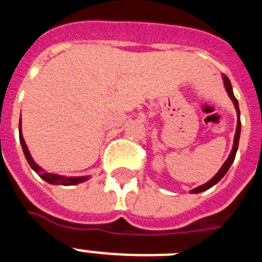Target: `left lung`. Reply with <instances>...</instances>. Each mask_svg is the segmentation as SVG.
<instances>
[{"label": "left lung", "instance_id": "8db88e82", "mask_svg": "<svg viewBox=\"0 0 262 262\" xmlns=\"http://www.w3.org/2000/svg\"><path fill=\"white\" fill-rule=\"evenodd\" d=\"M222 77H223V83H224V88H226V91H227L228 96H230V99L232 100V103H234V107H235L236 110V115H238V121H236V130H235V136H234V144H232V149L231 152H230V155H228L227 160L224 162L223 166L220 167V170L215 174V177H212L209 181H208L207 183H204V185H200V186L194 187L193 190H190V193H194V194H197V193H201V191H205L208 190V189H211L212 186H215L216 183L219 182L220 179L223 178L224 175L227 174L228 168L231 167V164L234 163V159H235V155H236V151H238V144H239V137H241V119H239V104H238V100L235 99V96H234V92H232V87H231V83H230V80H228V77L226 75H222Z\"/></svg>", "mask_w": 262, "mask_h": 262}]
</instances>
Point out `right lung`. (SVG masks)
Returning a JSON list of instances; mask_svg holds the SVG:
<instances>
[{
    "label": "right lung",
    "instance_id": "obj_1",
    "mask_svg": "<svg viewBox=\"0 0 262 262\" xmlns=\"http://www.w3.org/2000/svg\"><path fill=\"white\" fill-rule=\"evenodd\" d=\"M18 137H20V144L23 147V152H24V156H26L27 162L31 166V168L34 170L36 174L40 177L42 179H45L47 183H51V185H65V186H69V185H77V183L85 182L91 178L90 175H83V177H67V175H59L54 174V172H49L46 170H43L40 166H39L31 156L30 151H28V147H27L26 141H24V137H23L21 132V118H20V122H18Z\"/></svg>",
    "mask_w": 262,
    "mask_h": 262
}]
</instances>
